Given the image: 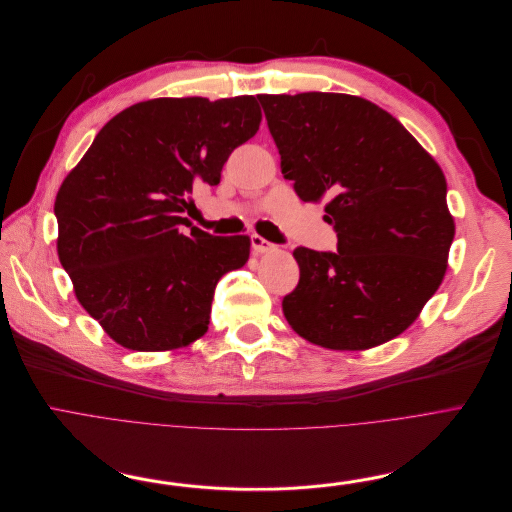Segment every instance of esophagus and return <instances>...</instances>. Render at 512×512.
Instances as JSON below:
<instances>
[{"label": "esophagus", "mask_w": 512, "mask_h": 512, "mask_svg": "<svg viewBox=\"0 0 512 512\" xmlns=\"http://www.w3.org/2000/svg\"><path fill=\"white\" fill-rule=\"evenodd\" d=\"M252 250L256 254H269V252H275L277 246H275V243H271V241H266L260 235H252Z\"/></svg>", "instance_id": "obj_1"}]
</instances>
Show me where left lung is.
<instances>
[{
  "instance_id": "1",
  "label": "left lung",
  "mask_w": 512,
  "mask_h": 512,
  "mask_svg": "<svg viewBox=\"0 0 512 512\" xmlns=\"http://www.w3.org/2000/svg\"><path fill=\"white\" fill-rule=\"evenodd\" d=\"M302 202L327 198L337 252L296 248L298 287L283 314L329 350H369L417 321L454 239L446 177L398 120L346 93L258 95Z\"/></svg>"
}]
</instances>
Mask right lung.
<instances>
[{"label": "right lung", "mask_w": 512, "mask_h": 512, "mask_svg": "<svg viewBox=\"0 0 512 512\" xmlns=\"http://www.w3.org/2000/svg\"><path fill=\"white\" fill-rule=\"evenodd\" d=\"M260 120L254 95L139 102L108 120L60 185V262L116 344L164 352L208 331L214 287L248 262L250 237L181 225L196 210L191 193L221 183Z\"/></svg>", "instance_id": "right-lung-1"}]
</instances>
